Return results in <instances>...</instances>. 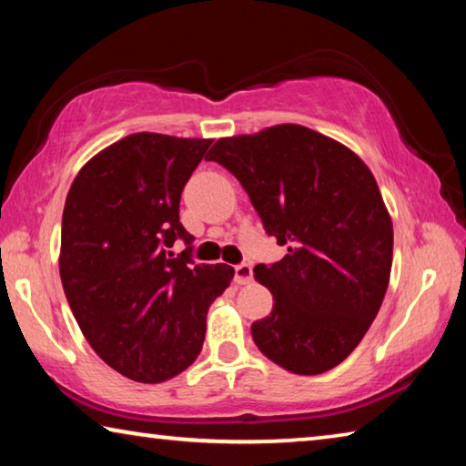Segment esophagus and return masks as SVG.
Listing matches in <instances>:
<instances>
[{"instance_id":"34e87169","label":"esophagus","mask_w":466,"mask_h":466,"mask_svg":"<svg viewBox=\"0 0 466 466\" xmlns=\"http://www.w3.org/2000/svg\"><path fill=\"white\" fill-rule=\"evenodd\" d=\"M250 279H253V268L247 263H240L236 265L234 268V282L245 286V284H250Z\"/></svg>"}]
</instances>
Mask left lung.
Here are the masks:
<instances>
[{
  "instance_id": "8db88e82",
  "label": "left lung",
  "mask_w": 466,
  "mask_h": 466,
  "mask_svg": "<svg viewBox=\"0 0 466 466\" xmlns=\"http://www.w3.org/2000/svg\"><path fill=\"white\" fill-rule=\"evenodd\" d=\"M209 161L240 180L265 232L288 247L253 269L273 297L250 326L255 344L290 373L329 371L371 328L392 271V218L371 169L300 124L219 138Z\"/></svg>"
}]
</instances>
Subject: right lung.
I'll return each mask as SVG.
<instances>
[{
  "label": "right lung",
  "instance_id": "right-lung-1",
  "mask_svg": "<svg viewBox=\"0 0 466 466\" xmlns=\"http://www.w3.org/2000/svg\"><path fill=\"white\" fill-rule=\"evenodd\" d=\"M211 138L137 132L80 167L64 205L60 278L91 349L124 378L172 380L195 363L226 263L193 265L180 195Z\"/></svg>",
  "mask_w": 466,
  "mask_h": 466
}]
</instances>
